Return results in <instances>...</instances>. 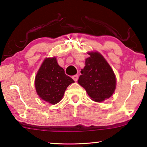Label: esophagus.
I'll return each mask as SVG.
<instances>
[{
    "mask_svg": "<svg viewBox=\"0 0 147 147\" xmlns=\"http://www.w3.org/2000/svg\"><path fill=\"white\" fill-rule=\"evenodd\" d=\"M72 78H73V80H74L75 82H77L78 80V75H75L73 77H72Z\"/></svg>",
    "mask_w": 147,
    "mask_h": 147,
    "instance_id": "obj_1",
    "label": "esophagus"
}]
</instances>
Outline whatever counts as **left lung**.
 <instances>
[{"label":"left lung","instance_id":"1","mask_svg":"<svg viewBox=\"0 0 147 147\" xmlns=\"http://www.w3.org/2000/svg\"><path fill=\"white\" fill-rule=\"evenodd\" d=\"M89 55L78 82L94 101L100 102L109 98L114 93L116 77L111 67L101 54L91 52Z\"/></svg>","mask_w":147,"mask_h":147}]
</instances>
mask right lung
<instances>
[{
  "label": "right lung",
  "mask_w": 147,
  "mask_h": 147,
  "mask_svg": "<svg viewBox=\"0 0 147 147\" xmlns=\"http://www.w3.org/2000/svg\"><path fill=\"white\" fill-rule=\"evenodd\" d=\"M74 81L58 65L55 57L46 58L35 77L37 93L41 99L55 104L63 98L68 86Z\"/></svg>",
  "instance_id": "add662e5"
}]
</instances>
